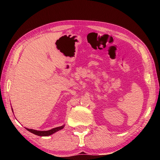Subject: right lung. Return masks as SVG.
<instances>
[{
  "mask_svg": "<svg viewBox=\"0 0 160 160\" xmlns=\"http://www.w3.org/2000/svg\"><path fill=\"white\" fill-rule=\"evenodd\" d=\"M64 126H62L60 127H57V128H54L51 130H49V131H35V130L33 129H29V128H27L28 131L32 132V133H34L37 135H39V136H48V135H50L51 134L54 133V132H56V131H58L61 130L62 128H63Z\"/></svg>",
  "mask_w": 160,
  "mask_h": 160,
  "instance_id": "obj_1",
  "label": "right lung"
}]
</instances>
